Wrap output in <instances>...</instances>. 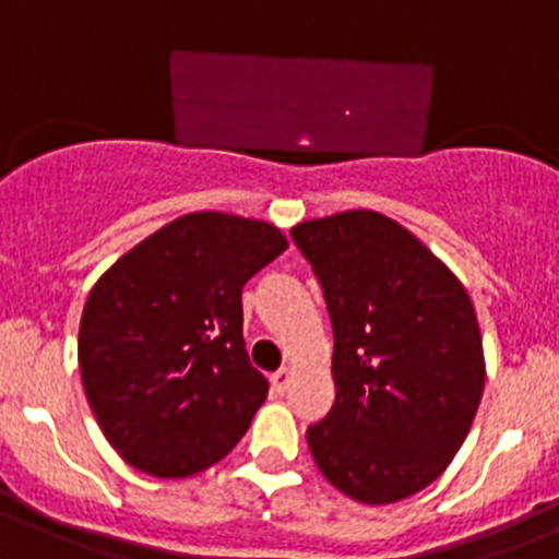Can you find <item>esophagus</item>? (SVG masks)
Here are the masks:
<instances>
[{
    "label": "esophagus",
    "instance_id": "34e87169",
    "mask_svg": "<svg viewBox=\"0 0 559 559\" xmlns=\"http://www.w3.org/2000/svg\"><path fill=\"white\" fill-rule=\"evenodd\" d=\"M292 378H295V372H292L289 367H284V369H278V372H273L270 383H273L275 391H286V389H289Z\"/></svg>",
    "mask_w": 559,
    "mask_h": 559
}]
</instances>
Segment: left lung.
I'll use <instances>...</instances> for the list:
<instances>
[{
    "mask_svg": "<svg viewBox=\"0 0 559 559\" xmlns=\"http://www.w3.org/2000/svg\"><path fill=\"white\" fill-rule=\"evenodd\" d=\"M333 325L336 400L306 430L331 485L364 504L421 491L450 466L485 385L461 281L400 223L356 209L300 223Z\"/></svg>",
    "mask_w": 559,
    "mask_h": 559,
    "instance_id": "left-lung-1",
    "label": "left lung"
}]
</instances>
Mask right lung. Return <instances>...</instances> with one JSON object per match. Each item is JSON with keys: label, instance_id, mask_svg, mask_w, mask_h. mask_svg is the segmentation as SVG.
Instances as JSON below:
<instances>
[{"label": "right lung", "instance_id": "1", "mask_svg": "<svg viewBox=\"0 0 559 559\" xmlns=\"http://www.w3.org/2000/svg\"><path fill=\"white\" fill-rule=\"evenodd\" d=\"M286 250L262 221L195 212L121 255L80 325L87 403L129 466L162 479L237 447L267 397L242 338V286Z\"/></svg>", "mask_w": 559, "mask_h": 559}]
</instances>
